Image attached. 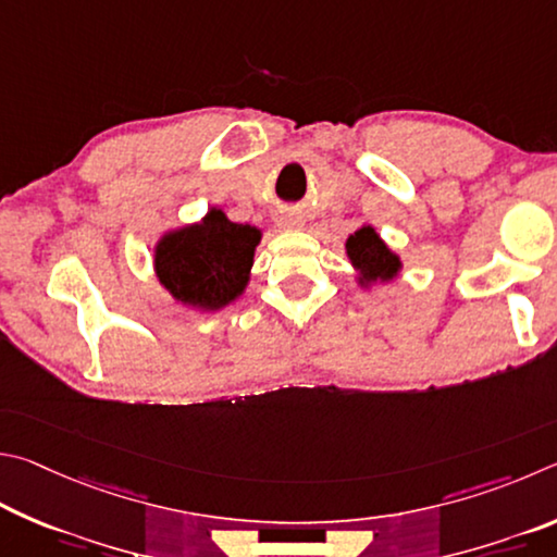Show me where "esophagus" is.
Segmentation results:
<instances>
[{
    "label": "esophagus",
    "mask_w": 557,
    "mask_h": 557,
    "mask_svg": "<svg viewBox=\"0 0 557 557\" xmlns=\"http://www.w3.org/2000/svg\"><path fill=\"white\" fill-rule=\"evenodd\" d=\"M281 227H286V230H296V227H300V218H281Z\"/></svg>",
    "instance_id": "obj_1"
}]
</instances>
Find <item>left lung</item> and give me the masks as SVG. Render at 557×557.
<instances>
[{
	"instance_id": "1",
	"label": "left lung",
	"mask_w": 557,
	"mask_h": 557,
	"mask_svg": "<svg viewBox=\"0 0 557 557\" xmlns=\"http://www.w3.org/2000/svg\"><path fill=\"white\" fill-rule=\"evenodd\" d=\"M347 257L362 271V278L367 284L394 278L396 271L401 269V261H398L396 253L386 249V244L379 239V234L372 227L357 230L347 239Z\"/></svg>"
}]
</instances>
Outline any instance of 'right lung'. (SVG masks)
Wrapping results in <instances>:
<instances>
[{"mask_svg":"<svg viewBox=\"0 0 557 557\" xmlns=\"http://www.w3.org/2000/svg\"><path fill=\"white\" fill-rule=\"evenodd\" d=\"M259 239L257 227L210 210L193 227L165 234L156 247V273L181 304L218 310L247 286Z\"/></svg>","mask_w":557,"mask_h":557,"instance_id":"obj_1","label":"right lung"}]
</instances>
